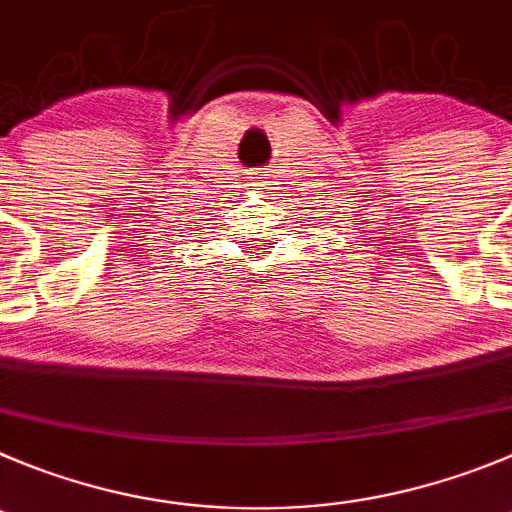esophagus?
Masks as SVG:
<instances>
[{
    "label": "esophagus",
    "instance_id": "34e87169",
    "mask_svg": "<svg viewBox=\"0 0 512 512\" xmlns=\"http://www.w3.org/2000/svg\"><path fill=\"white\" fill-rule=\"evenodd\" d=\"M252 179H255V184H252V186H265V181H262V176H252Z\"/></svg>",
    "mask_w": 512,
    "mask_h": 512
}]
</instances>
